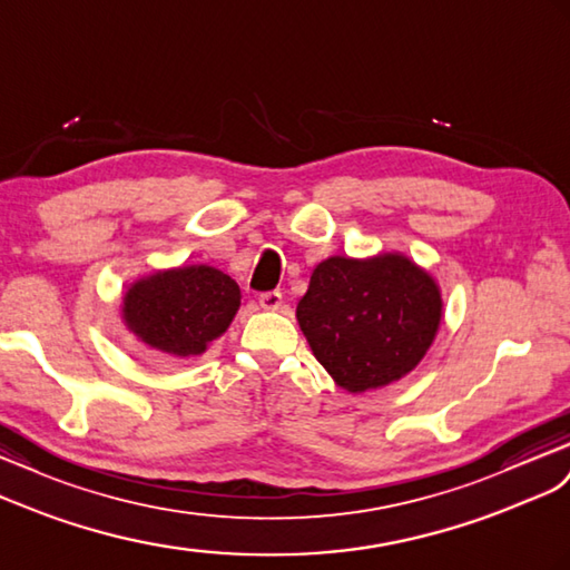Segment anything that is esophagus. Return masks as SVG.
<instances>
[{
    "instance_id": "34e87169",
    "label": "esophagus",
    "mask_w": 570,
    "mask_h": 570,
    "mask_svg": "<svg viewBox=\"0 0 570 570\" xmlns=\"http://www.w3.org/2000/svg\"><path fill=\"white\" fill-rule=\"evenodd\" d=\"M284 305V298L279 291H269V294H262L259 296V308L262 311H279Z\"/></svg>"
}]
</instances>
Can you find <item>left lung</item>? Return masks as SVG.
<instances>
[{
  "instance_id": "1",
  "label": "left lung",
  "mask_w": 570,
  "mask_h": 570,
  "mask_svg": "<svg viewBox=\"0 0 570 570\" xmlns=\"http://www.w3.org/2000/svg\"><path fill=\"white\" fill-rule=\"evenodd\" d=\"M296 317L320 366L361 395L419 366L441 330L443 294L402 253L334 255L313 269Z\"/></svg>"
}]
</instances>
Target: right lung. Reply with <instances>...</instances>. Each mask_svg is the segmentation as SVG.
Segmentation results:
<instances>
[{
	"label": "right lung",
	"mask_w": 570,
	"mask_h": 570,
	"mask_svg": "<svg viewBox=\"0 0 570 570\" xmlns=\"http://www.w3.org/2000/svg\"><path fill=\"white\" fill-rule=\"evenodd\" d=\"M122 323L166 361L202 356L240 308V288L222 269L187 265L139 276L122 294Z\"/></svg>",
	"instance_id": "obj_1"
}]
</instances>
